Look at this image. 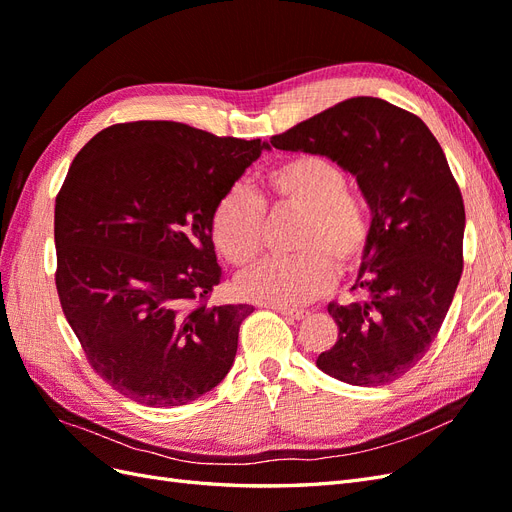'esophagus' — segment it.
<instances>
[{"label":"esophagus","mask_w":512,"mask_h":512,"mask_svg":"<svg viewBox=\"0 0 512 512\" xmlns=\"http://www.w3.org/2000/svg\"><path fill=\"white\" fill-rule=\"evenodd\" d=\"M273 309H277V312L290 320H301L307 316V312H303V309H290V307H273Z\"/></svg>","instance_id":"1"}]
</instances>
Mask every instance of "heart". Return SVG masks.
Here are the masks:
<instances>
[{
    "instance_id": "1",
    "label": "heart",
    "mask_w": 512,
    "mask_h": 512,
    "mask_svg": "<svg viewBox=\"0 0 512 512\" xmlns=\"http://www.w3.org/2000/svg\"><path fill=\"white\" fill-rule=\"evenodd\" d=\"M346 170L320 153H299L277 164L265 179L275 205L303 211L294 228L290 256L258 262L239 277V292L258 303L294 307L329 288L333 271L350 273L363 260L371 239V215L361 196L348 190ZM211 239L230 265L256 260L265 235V200L245 183H235L211 211Z\"/></svg>"
}]
</instances>
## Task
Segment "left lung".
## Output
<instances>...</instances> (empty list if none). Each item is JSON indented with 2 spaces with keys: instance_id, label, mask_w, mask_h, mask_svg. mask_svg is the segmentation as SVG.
I'll return each mask as SVG.
<instances>
[{
  "instance_id": "obj_1",
  "label": "left lung",
  "mask_w": 512,
  "mask_h": 512,
  "mask_svg": "<svg viewBox=\"0 0 512 512\" xmlns=\"http://www.w3.org/2000/svg\"><path fill=\"white\" fill-rule=\"evenodd\" d=\"M275 149L320 153L356 177L371 209V239L352 290L329 303L337 342L316 365L354 386H384L423 359L463 269L466 209L436 136L380 98L339 102L271 136Z\"/></svg>"
}]
</instances>
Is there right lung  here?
I'll return each instance as SVG.
<instances>
[{
    "label": "right lung",
    "mask_w": 512,
    "mask_h": 512,
    "mask_svg": "<svg viewBox=\"0 0 512 512\" xmlns=\"http://www.w3.org/2000/svg\"><path fill=\"white\" fill-rule=\"evenodd\" d=\"M262 141L177 121L115 123L76 153L55 198V284L96 374L136 404L218 386L252 305H211L222 267L211 211Z\"/></svg>",
    "instance_id": "obj_1"
}]
</instances>
